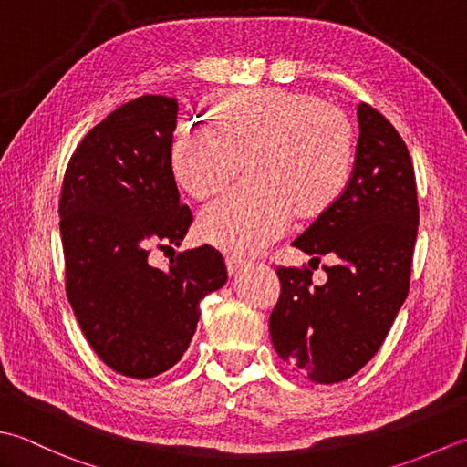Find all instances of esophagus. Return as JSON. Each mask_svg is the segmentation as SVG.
<instances>
[{
	"instance_id": "34e87169",
	"label": "esophagus",
	"mask_w": 467,
	"mask_h": 467,
	"mask_svg": "<svg viewBox=\"0 0 467 467\" xmlns=\"http://www.w3.org/2000/svg\"><path fill=\"white\" fill-rule=\"evenodd\" d=\"M225 265H227V274L237 275L245 268V260L237 258V255H230V258H225Z\"/></svg>"
}]
</instances>
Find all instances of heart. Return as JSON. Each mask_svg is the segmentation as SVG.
Here are the masks:
<instances>
[{"instance_id": "1", "label": "heart", "mask_w": 467, "mask_h": 467, "mask_svg": "<svg viewBox=\"0 0 467 467\" xmlns=\"http://www.w3.org/2000/svg\"><path fill=\"white\" fill-rule=\"evenodd\" d=\"M209 127L183 125L169 153L181 192L205 199L242 163L247 183L207 205L197 234L227 254L262 252L286 232L292 213L318 220L345 195L355 159L348 119L317 94L237 90L207 104Z\"/></svg>"}]
</instances>
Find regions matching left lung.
<instances>
[{
	"mask_svg": "<svg viewBox=\"0 0 467 467\" xmlns=\"http://www.w3.org/2000/svg\"><path fill=\"white\" fill-rule=\"evenodd\" d=\"M357 155L345 195L292 242L322 265L278 268L280 298L270 314L275 353L314 383L358 373L383 345L409 292L420 225L411 157L383 114L360 102Z\"/></svg>",
	"mask_w": 467,
	"mask_h": 467,
	"instance_id": "1",
	"label": "left lung"
}]
</instances>
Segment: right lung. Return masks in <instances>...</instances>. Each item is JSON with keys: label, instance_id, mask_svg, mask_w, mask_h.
Wrapping results in <instances>:
<instances>
[{"label": "right lung", "instance_id": "obj_1", "mask_svg": "<svg viewBox=\"0 0 467 467\" xmlns=\"http://www.w3.org/2000/svg\"><path fill=\"white\" fill-rule=\"evenodd\" d=\"M175 127V99L122 104L80 140L62 183L66 296L94 353L130 379L179 363L199 302L227 280L212 245L179 252L169 270L149 264L153 247L181 245L193 222L171 173Z\"/></svg>", "mask_w": 467, "mask_h": 467}]
</instances>
